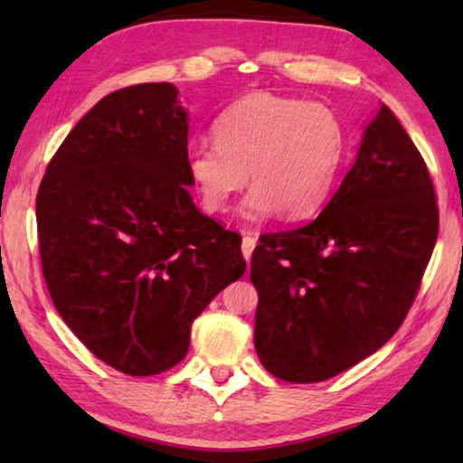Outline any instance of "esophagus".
<instances>
[{
    "mask_svg": "<svg viewBox=\"0 0 463 463\" xmlns=\"http://www.w3.org/2000/svg\"><path fill=\"white\" fill-rule=\"evenodd\" d=\"M255 245H257L255 237H250V234H245V237H242V242H241V250H242V257H245L247 261H250V255H253Z\"/></svg>",
    "mask_w": 463,
    "mask_h": 463,
    "instance_id": "esophagus-1",
    "label": "esophagus"
}]
</instances>
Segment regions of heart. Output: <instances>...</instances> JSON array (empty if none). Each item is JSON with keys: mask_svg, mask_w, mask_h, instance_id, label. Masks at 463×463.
<instances>
[{"mask_svg": "<svg viewBox=\"0 0 463 463\" xmlns=\"http://www.w3.org/2000/svg\"><path fill=\"white\" fill-rule=\"evenodd\" d=\"M214 138L190 146L187 177L208 214L226 213L250 182L253 190L241 203L247 221L278 210L284 218L315 214L347 155V132L331 108L269 91L226 108L214 122Z\"/></svg>", "mask_w": 463, "mask_h": 463, "instance_id": "heart-1", "label": "heart"}]
</instances>
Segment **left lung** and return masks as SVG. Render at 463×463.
Masks as SVG:
<instances>
[{
	"label": "left lung",
	"mask_w": 463,
	"mask_h": 463,
	"mask_svg": "<svg viewBox=\"0 0 463 463\" xmlns=\"http://www.w3.org/2000/svg\"><path fill=\"white\" fill-rule=\"evenodd\" d=\"M439 232L427 163L382 106L315 221L260 237L255 349L294 383L333 378L378 351L409 315Z\"/></svg>",
	"instance_id": "obj_1"
}]
</instances>
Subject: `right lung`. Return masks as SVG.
I'll use <instances>...</instances> for the list:
<instances>
[{
	"label": "right lung",
	"instance_id": "right-lung-1",
	"mask_svg": "<svg viewBox=\"0 0 463 463\" xmlns=\"http://www.w3.org/2000/svg\"><path fill=\"white\" fill-rule=\"evenodd\" d=\"M177 93L138 83L99 99L52 155L36 194L54 308L93 355L128 375L182 362L194 320L247 265L241 234L192 200Z\"/></svg>",
	"mask_w": 463,
	"mask_h": 463
}]
</instances>
